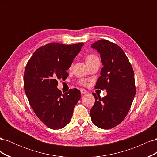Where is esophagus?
I'll return each mask as SVG.
<instances>
[{"label":"esophagus","instance_id":"34e87169","mask_svg":"<svg viewBox=\"0 0 157 157\" xmlns=\"http://www.w3.org/2000/svg\"><path fill=\"white\" fill-rule=\"evenodd\" d=\"M80 92H81L82 94H87L88 91H86V90L82 88V89H80Z\"/></svg>","mask_w":157,"mask_h":157}]
</instances>
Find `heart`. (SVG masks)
I'll list each match as a JSON object with an SVG mask.
<instances>
[{
    "instance_id": "b5f03b06",
    "label": "heart",
    "mask_w": 157,
    "mask_h": 157,
    "mask_svg": "<svg viewBox=\"0 0 157 157\" xmlns=\"http://www.w3.org/2000/svg\"><path fill=\"white\" fill-rule=\"evenodd\" d=\"M97 59H99L98 56H96L94 54H89L86 56V62L87 64L92 63L94 61L97 60Z\"/></svg>"
}]
</instances>
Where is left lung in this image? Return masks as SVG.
<instances>
[{
	"label": "left lung",
	"instance_id": "8db88e82",
	"mask_svg": "<svg viewBox=\"0 0 157 157\" xmlns=\"http://www.w3.org/2000/svg\"><path fill=\"white\" fill-rule=\"evenodd\" d=\"M101 56L103 67L95 88L107 90L101 98L92 93L95 103L90 110L94 124L101 129H111L124 119L136 95L134 70L124 51L116 44L99 40L92 44Z\"/></svg>",
	"mask_w": 157,
	"mask_h": 157
}]
</instances>
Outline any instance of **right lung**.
<instances>
[{
	"mask_svg": "<svg viewBox=\"0 0 157 157\" xmlns=\"http://www.w3.org/2000/svg\"><path fill=\"white\" fill-rule=\"evenodd\" d=\"M83 45L48 44L37 49L26 65L23 82L28 101L37 117L51 129L69 124L81 97L77 88L63 94L57 86L58 79L69 76L67 70Z\"/></svg>",
	"mask_w": 157,
	"mask_h": 157,
	"instance_id": "add662e5",
	"label": "right lung"
}]
</instances>
